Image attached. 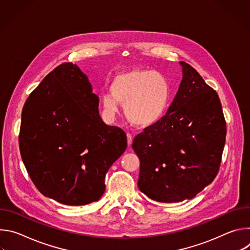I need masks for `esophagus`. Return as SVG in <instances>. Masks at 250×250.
Returning <instances> with one entry per match:
<instances>
[{
    "mask_svg": "<svg viewBox=\"0 0 250 250\" xmlns=\"http://www.w3.org/2000/svg\"><path fill=\"white\" fill-rule=\"evenodd\" d=\"M126 136H127V145H128V146H130L131 144H132V135L127 132Z\"/></svg>",
    "mask_w": 250,
    "mask_h": 250,
    "instance_id": "esophagus-1",
    "label": "esophagus"
}]
</instances>
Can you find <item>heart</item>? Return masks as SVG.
I'll list each match as a JSON object with an SVG mask.
<instances>
[{"mask_svg":"<svg viewBox=\"0 0 250 250\" xmlns=\"http://www.w3.org/2000/svg\"><path fill=\"white\" fill-rule=\"evenodd\" d=\"M111 94L102 97L105 111L115 115L119 103L125 105L127 121L140 127L156 124L164 115L170 100L168 79L154 70L134 69L119 74L111 85Z\"/></svg>","mask_w":250,"mask_h":250,"instance_id":"obj_1","label":"heart"}]
</instances>
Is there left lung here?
Wrapping results in <instances>:
<instances>
[{
	"label": "left lung",
	"instance_id": "left-lung-1",
	"mask_svg": "<svg viewBox=\"0 0 250 250\" xmlns=\"http://www.w3.org/2000/svg\"><path fill=\"white\" fill-rule=\"evenodd\" d=\"M164 117L132 142L140 160L137 186L148 198L178 203L194 198L215 179L227 125L217 92L188 63Z\"/></svg>",
	"mask_w": 250,
	"mask_h": 250
}]
</instances>
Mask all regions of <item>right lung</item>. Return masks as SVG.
Returning <instances> with one entry per match:
<instances>
[{
  "label": "right lung",
  "mask_w": 250,
  "mask_h": 250,
  "mask_svg": "<svg viewBox=\"0 0 250 250\" xmlns=\"http://www.w3.org/2000/svg\"><path fill=\"white\" fill-rule=\"evenodd\" d=\"M99 98L80 68L57 66L27 98L19 144L39 191L61 204L98 201L104 177L126 148V134L101 119Z\"/></svg>",
  "instance_id": "add662e5"
}]
</instances>
